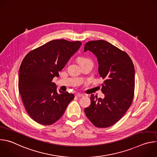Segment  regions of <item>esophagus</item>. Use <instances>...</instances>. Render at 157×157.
Instances as JSON below:
<instances>
[{"instance_id": "esophagus-1", "label": "esophagus", "mask_w": 157, "mask_h": 157, "mask_svg": "<svg viewBox=\"0 0 157 157\" xmlns=\"http://www.w3.org/2000/svg\"><path fill=\"white\" fill-rule=\"evenodd\" d=\"M75 96L76 98H81V97H83V94H76L75 95Z\"/></svg>"}]
</instances>
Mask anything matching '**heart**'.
I'll use <instances>...</instances> for the list:
<instances>
[{
  "mask_svg": "<svg viewBox=\"0 0 157 157\" xmlns=\"http://www.w3.org/2000/svg\"><path fill=\"white\" fill-rule=\"evenodd\" d=\"M78 62L80 64H82L91 61L90 59L88 58L87 57H85V56H79V57H78Z\"/></svg>",
  "mask_w": 157,
  "mask_h": 157,
  "instance_id": "obj_1",
  "label": "heart"
}]
</instances>
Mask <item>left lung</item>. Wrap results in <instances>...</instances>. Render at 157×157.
<instances>
[{
  "instance_id": "8db88e82",
  "label": "left lung",
  "mask_w": 157,
  "mask_h": 157,
  "mask_svg": "<svg viewBox=\"0 0 157 157\" xmlns=\"http://www.w3.org/2000/svg\"><path fill=\"white\" fill-rule=\"evenodd\" d=\"M84 52H93L99 63V73L104 99L91 96V104L85 108L86 116L98 128L117 123L130 107L135 89V69L128 55L105 40L88 41Z\"/></svg>"
}]
</instances>
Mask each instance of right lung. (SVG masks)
I'll use <instances>...</instances> for the list:
<instances>
[{
    "mask_svg": "<svg viewBox=\"0 0 157 157\" xmlns=\"http://www.w3.org/2000/svg\"><path fill=\"white\" fill-rule=\"evenodd\" d=\"M79 41L54 40L30 51L22 61L18 91L30 117L36 122L50 125L63 115L75 96L56 90L52 82L81 45Z\"/></svg>",
    "mask_w": 157,
    "mask_h": 157,
    "instance_id": "add662e5",
    "label": "right lung"
}]
</instances>
